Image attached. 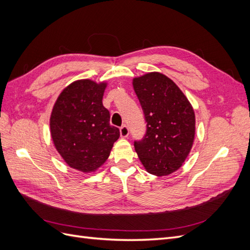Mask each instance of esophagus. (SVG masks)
I'll return each mask as SVG.
<instances>
[{"label": "esophagus", "mask_w": 250, "mask_h": 250, "mask_svg": "<svg viewBox=\"0 0 250 250\" xmlns=\"http://www.w3.org/2000/svg\"><path fill=\"white\" fill-rule=\"evenodd\" d=\"M128 134H129V129H128V127L126 125H123L122 127L120 128L121 138H127Z\"/></svg>", "instance_id": "1"}]
</instances>
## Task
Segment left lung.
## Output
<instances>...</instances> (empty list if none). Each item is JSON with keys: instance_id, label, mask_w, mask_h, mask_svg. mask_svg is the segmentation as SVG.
<instances>
[{"instance_id": "obj_1", "label": "left lung", "mask_w": 250, "mask_h": 250, "mask_svg": "<svg viewBox=\"0 0 250 250\" xmlns=\"http://www.w3.org/2000/svg\"><path fill=\"white\" fill-rule=\"evenodd\" d=\"M134 92L147 122L134 148L146 171L166 176L183 166L195 137V113L188 98L170 78L152 72L134 78Z\"/></svg>"}]
</instances>
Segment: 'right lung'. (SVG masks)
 Returning <instances> with one entry per match:
<instances>
[{
    "label": "right lung",
    "instance_id": "add662e5",
    "mask_svg": "<svg viewBox=\"0 0 250 250\" xmlns=\"http://www.w3.org/2000/svg\"><path fill=\"white\" fill-rule=\"evenodd\" d=\"M106 85L89 79L75 81L58 96L52 109L50 129L56 150L71 168L84 173L106 162L120 137L102 103Z\"/></svg>",
    "mask_w": 250,
    "mask_h": 250
}]
</instances>
